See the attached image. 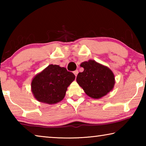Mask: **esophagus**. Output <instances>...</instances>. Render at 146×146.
Wrapping results in <instances>:
<instances>
[{
  "label": "esophagus",
  "instance_id": "esophagus-1",
  "mask_svg": "<svg viewBox=\"0 0 146 146\" xmlns=\"http://www.w3.org/2000/svg\"><path fill=\"white\" fill-rule=\"evenodd\" d=\"M73 73L75 74V76H76V75H78V70H75V71H73Z\"/></svg>",
  "mask_w": 146,
  "mask_h": 146
}]
</instances>
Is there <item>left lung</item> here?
I'll use <instances>...</instances> for the list:
<instances>
[{
    "mask_svg": "<svg viewBox=\"0 0 146 146\" xmlns=\"http://www.w3.org/2000/svg\"><path fill=\"white\" fill-rule=\"evenodd\" d=\"M80 67L84 71L78 74L76 82L89 97L97 99L113 90L115 76L107 66L90 60L81 63Z\"/></svg>",
    "mask_w": 146,
    "mask_h": 146,
    "instance_id": "obj_1",
    "label": "left lung"
}]
</instances>
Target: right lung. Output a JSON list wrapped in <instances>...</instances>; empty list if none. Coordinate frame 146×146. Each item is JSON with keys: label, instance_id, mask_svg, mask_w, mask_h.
Returning <instances> with one entry per match:
<instances>
[{"label": "right lung", "instance_id": "add662e5", "mask_svg": "<svg viewBox=\"0 0 146 146\" xmlns=\"http://www.w3.org/2000/svg\"><path fill=\"white\" fill-rule=\"evenodd\" d=\"M75 78V75L66 68L50 64L35 76L31 91L39 102L54 104L63 100L68 87Z\"/></svg>", "mask_w": 146, "mask_h": 146}]
</instances>
